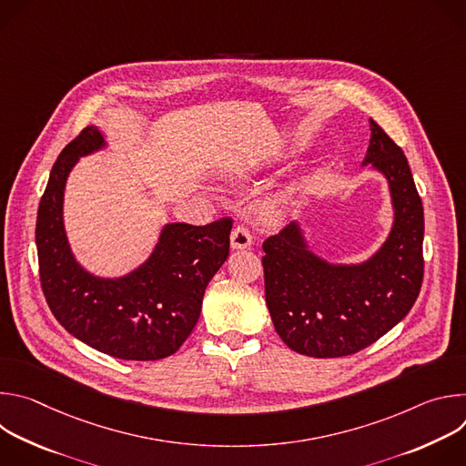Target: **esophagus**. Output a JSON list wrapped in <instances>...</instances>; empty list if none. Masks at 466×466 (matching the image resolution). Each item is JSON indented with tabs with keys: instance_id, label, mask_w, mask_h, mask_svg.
Returning a JSON list of instances; mask_svg holds the SVG:
<instances>
[{
	"instance_id": "34e87169",
	"label": "esophagus",
	"mask_w": 466,
	"mask_h": 466,
	"mask_svg": "<svg viewBox=\"0 0 466 466\" xmlns=\"http://www.w3.org/2000/svg\"><path fill=\"white\" fill-rule=\"evenodd\" d=\"M230 245L232 248H247L252 245V234L245 225H238L234 227L232 234H230Z\"/></svg>"
}]
</instances>
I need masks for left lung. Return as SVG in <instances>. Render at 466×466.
Here are the masks:
<instances>
[{
  "label": "left lung",
  "instance_id": "1",
  "mask_svg": "<svg viewBox=\"0 0 466 466\" xmlns=\"http://www.w3.org/2000/svg\"><path fill=\"white\" fill-rule=\"evenodd\" d=\"M365 164L389 180L394 223L365 263L331 265L308 250L297 223L263 241L265 300L277 334L311 358L356 354L400 322L424 279V210L408 158L370 119Z\"/></svg>",
  "mask_w": 466,
  "mask_h": 466
}]
</instances>
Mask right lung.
<instances>
[{"label":"right lung","mask_w":466,"mask_h":466,"mask_svg":"<svg viewBox=\"0 0 466 466\" xmlns=\"http://www.w3.org/2000/svg\"><path fill=\"white\" fill-rule=\"evenodd\" d=\"M103 146L97 127H85L53 164L36 216L42 291L55 319L88 347L119 360H162L193 331L207 286L228 258L232 219L166 225L137 271L114 280L86 273L66 239L62 198L79 157Z\"/></svg>","instance_id":"right-lung-1"}]
</instances>
